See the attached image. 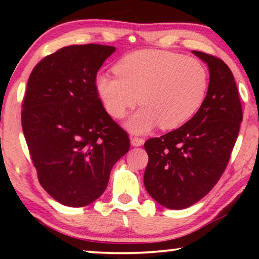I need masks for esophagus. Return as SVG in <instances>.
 <instances>
[{
  "label": "esophagus",
  "mask_w": 259,
  "mask_h": 259,
  "mask_svg": "<svg viewBox=\"0 0 259 259\" xmlns=\"http://www.w3.org/2000/svg\"><path fill=\"white\" fill-rule=\"evenodd\" d=\"M130 140H131V145L134 147H139L144 144L143 139H140V138H137V137H133V136L130 137Z\"/></svg>",
  "instance_id": "obj_1"
}]
</instances>
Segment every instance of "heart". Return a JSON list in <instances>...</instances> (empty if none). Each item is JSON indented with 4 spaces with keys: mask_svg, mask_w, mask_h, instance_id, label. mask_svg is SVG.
I'll return each mask as SVG.
<instances>
[{
    "mask_svg": "<svg viewBox=\"0 0 259 259\" xmlns=\"http://www.w3.org/2000/svg\"><path fill=\"white\" fill-rule=\"evenodd\" d=\"M116 76L100 73L94 87L105 111L120 119L138 102L143 107L125 122L130 132L144 134L155 126L178 128L196 114L208 86L207 70L192 58L162 51H139L119 60Z\"/></svg>",
    "mask_w": 259,
    "mask_h": 259,
    "instance_id": "heart-1",
    "label": "heart"
}]
</instances>
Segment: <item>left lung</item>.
Returning <instances> with one entry per match:
<instances>
[{"mask_svg": "<svg viewBox=\"0 0 259 259\" xmlns=\"http://www.w3.org/2000/svg\"><path fill=\"white\" fill-rule=\"evenodd\" d=\"M208 67L206 97L182 127L145 143L144 184L158 204L183 210L206 196L228 165L243 120L233 74L221 59L192 51Z\"/></svg>", "mask_w": 259, "mask_h": 259, "instance_id": "left-lung-1", "label": "left lung"}]
</instances>
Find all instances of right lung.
Here are the masks:
<instances>
[{"label":"right lung","instance_id":"1","mask_svg":"<svg viewBox=\"0 0 259 259\" xmlns=\"http://www.w3.org/2000/svg\"><path fill=\"white\" fill-rule=\"evenodd\" d=\"M115 47L73 45L34 67L23 100L22 130L38 182L53 199L86 206L107 187L130 150L127 133L99 100L94 79Z\"/></svg>","mask_w":259,"mask_h":259}]
</instances>
